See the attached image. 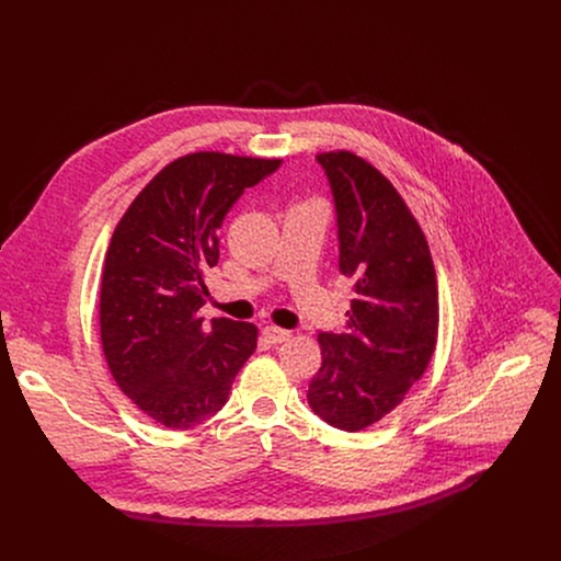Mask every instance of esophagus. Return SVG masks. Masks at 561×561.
I'll return each instance as SVG.
<instances>
[{
    "instance_id": "1",
    "label": "esophagus",
    "mask_w": 561,
    "mask_h": 561,
    "mask_svg": "<svg viewBox=\"0 0 561 561\" xmlns=\"http://www.w3.org/2000/svg\"><path fill=\"white\" fill-rule=\"evenodd\" d=\"M264 335H266V340H268L271 344H282V342H288V340L293 337L290 331L277 329V327H266V329H264Z\"/></svg>"
}]
</instances>
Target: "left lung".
Returning <instances> with one entry per match:
<instances>
[{"label":"left lung","instance_id":"left-lung-1","mask_svg":"<svg viewBox=\"0 0 561 561\" xmlns=\"http://www.w3.org/2000/svg\"><path fill=\"white\" fill-rule=\"evenodd\" d=\"M337 206L340 271L355 279L346 333H319L322 368L310 409L362 431L404 402L426 373L439 329L437 275L426 234L397 188L351 150L319 152Z\"/></svg>","mask_w":561,"mask_h":561}]
</instances>
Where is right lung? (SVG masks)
I'll return each instance as SVG.
<instances>
[{
  "label": "right lung",
  "instance_id": "add662e5",
  "mask_svg": "<svg viewBox=\"0 0 561 561\" xmlns=\"http://www.w3.org/2000/svg\"><path fill=\"white\" fill-rule=\"evenodd\" d=\"M279 164L217 150L182 154L141 188L113 232L100 288L104 357L130 402L167 428L215 415L257 348L255 324H206L199 310L226 213Z\"/></svg>",
  "mask_w": 561,
  "mask_h": 561
}]
</instances>
